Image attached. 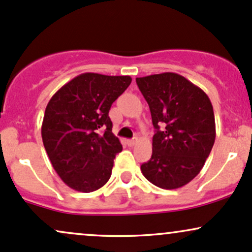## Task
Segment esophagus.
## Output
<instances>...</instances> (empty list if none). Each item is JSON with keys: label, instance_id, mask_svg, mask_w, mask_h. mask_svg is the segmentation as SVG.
<instances>
[{"label": "esophagus", "instance_id": "obj_1", "mask_svg": "<svg viewBox=\"0 0 252 252\" xmlns=\"http://www.w3.org/2000/svg\"><path fill=\"white\" fill-rule=\"evenodd\" d=\"M136 142H137V138H131V140L126 141V143H128V146H130V147L134 146V144H135Z\"/></svg>", "mask_w": 252, "mask_h": 252}]
</instances>
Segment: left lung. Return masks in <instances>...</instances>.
I'll return each mask as SVG.
<instances>
[{"mask_svg": "<svg viewBox=\"0 0 252 252\" xmlns=\"http://www.w3.org/2000/svg\"><path fill=\"white\" fill-rule=\"evenodd\" d=\"M148 103L155 135L153 154L141 166L147 180L163 189H180L200 173L216 140L210 98L173 72L136 78Z\"/></svg>", "mask_w": 252, "mask_h": 252, "instance_id": "1", "label": "left lung"}]
</instances>
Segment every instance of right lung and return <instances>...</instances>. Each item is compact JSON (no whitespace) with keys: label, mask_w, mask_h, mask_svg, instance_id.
<instances>
[{"label":"right lung","mask_w":252,"mask_h":252,"mask_svg":"<svg viewBox=\"0 0 252 252\" xmlns=\"http://www.w3.org/2000/svg\"><path fill=\"white\" fill-rule=\"evenodd\" d=\"M130 83L129 76L83 73L58 90L46 106L43 146L58 175L72 189L90 193L109 181L115 156L122 152L109 110Z\"/></svg>","instance_id":"add662e5"}]
</instances>
